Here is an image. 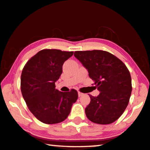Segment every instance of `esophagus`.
Here are the masks:
<instances>
[{
  "mask_svg": "<svg viewBox=\"0 0 150 150\" xmlns=\"http://www.w3.org/2000/svg\"><path fill=\"white\" fill-rule=\"evenodd\" d=\"M82 96H83V93H81V92H78V96L80 97H81Z\"/></svg>",
  "mask_w": 150,
  "mask_h": 150,
  "instance_id": "esophagus-1",
  "label": "esophagus"
}]
</instances>
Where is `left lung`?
Here are the masks:
<instances>
[{"label":"left lung","instance_id":"left-lung-1","mask_svg":"<svg viewBox=\"0 0 150 150\" xmlns=\"http://www.w3.org/2000/svg\"><path fill=\"white\" fill-rule=\"evenodd\" d=\"M74 55L100 91L97 97L89 95L91 101L85 109L87 118L98 124L115 122L126 109L132 93L127 67L113 54L101 50L75 51Z\"/></svg>","mask_w":150,"mask_h":150}]
</instances>
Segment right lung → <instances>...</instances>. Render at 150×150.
I'll return each instance as SVG.
<instances>
[{
  "mask_svg": "<svg viewBox=\"0 0 150 150\" xmlns=\"http://www.w3.org/2000/svg\"><path fill=\"white\" fill-rule=\"evenodd\" d=\"M73 51L43 49L30 58L24 67L21 89L28 109L40 122L47 124L62 122L68 117L77 91L61 92L55 82L63 71V65Z\"/></svg>",
  "mask_w": 150,
  "mask_h": 150,
  "instance_id": "add662e5",
  "label": "right lung"
}]
</instances>
